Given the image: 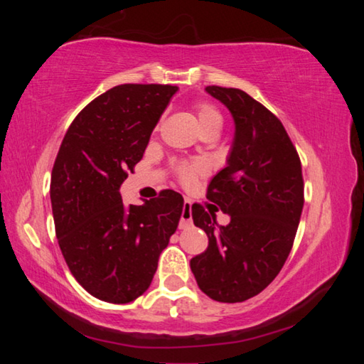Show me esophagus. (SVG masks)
I'll return each instance as SVG.
<instances>
[{"instance_id":"esophagus-1","label":"esophagus","mask_w":364,"mask_h":364,"mask_svg":"<svg viewBox=\"0 0 364 364\" xmlns=\"http://www.w3.org/2000/svg\"><path fill=\"white\" fill-rule=\"evenodd\" d=\"M191 200H184L183 204V212H181V220H180V230H186V228L193 226V213H191Z\"/></svg>"}]
</instances>
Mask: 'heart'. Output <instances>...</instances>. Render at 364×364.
Segmentation results:
<instances>
[{
    "label": "heart",
    "mask_w": 364,
    "mask_h": 364,
    "mask_svg": "<svg viewBox=\"0 0 364 364\" xmlns=\"http://www.w3.org/2000/svg\"><path fill=\"white\" fill-rule=\"evenodd\" d=\"M196 115H197V120H199L202 132L204 133L212 132V130H220L221 123H223L218 110L208 102L197 104ZM173 167H175L176 175L180 176V180H183V181H193L196 173H199V171L204 168L202 167V164H199V162H184V160L175 162Z\"/></svg>",
    "instance_id": "1"
}]
</instances>
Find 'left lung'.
Here are the masks:
<instances>
[{
  "label": "left lung",
  "mask_w": 364,
  "mask_h": 364,
  "mask_svg": "<svg viewBox=\"0 0 364 364\" xmlns=\"http://www.w3.org/2000/svg\"><path fill=\"white\" fill-rule=\"evenodd\" d=\"M205 91L225 104L236 127L226 167L207 188V199L230 223H217L218 208L193 205L208 247L191 258V271L208 297L236 304L260 294L284 267L304 208V178L278 117L242 90L213 85Z\"/></svg>",
  "instance_id": "obj_1"
}]
</instances>
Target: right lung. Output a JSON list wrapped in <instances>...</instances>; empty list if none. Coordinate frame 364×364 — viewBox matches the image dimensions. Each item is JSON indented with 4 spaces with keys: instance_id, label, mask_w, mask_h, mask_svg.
<instances>
[{
    "instance_id": "add662e5",
    "label": "right lung",
    "mask_w": 364,
    "mask_h": 364,
    "mask_svg": "<svg viewBox=\"0 0 364 364\" xmlns=\"http://www.w3.org/2000/svg\"><path fill=\"white\" fill-rule=\"evenodd\" d=\"M176 90L114 86L75 117L54 162L49 194L60 252L80 286L109 304L147 291L181 217L176 191L130 207L119 193Z\"/></svg>"
}]
</instances>
